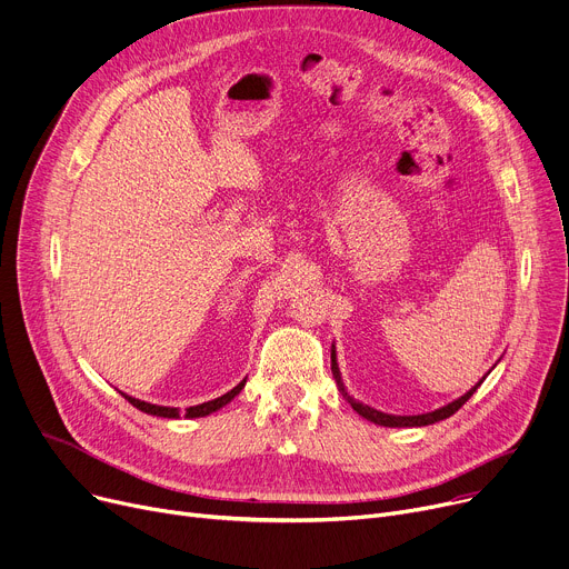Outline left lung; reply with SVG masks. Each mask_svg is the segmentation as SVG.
<instances>
[{
	"label": "left lung",
	"mask_w": 569,
	"mask_h": 569,
	"mask_svg": "<svg viewBox=\"0 0 569 569\" xmlns=\"http://www.w3.org/2000/svg\"><path fill=\"white\" fill-rule=\"evenodd\" d=\"M331 372H333V379H336V383H338V388H340L342 397L351 403V408L358 412V416H363L366 420H370V422H375V425H381V427H427V425H433V422L447 420V418H451L453 412H456L465 401H468V399L477 392V388L483 383V379H481V381H479L470 392H465L462 397H458L456 401H451V403H447V406H442V408H438V410L422 412V416H388V412L375 410V408H370V406H366V403L356 401L353 397H349V395L345 392V386H342V381H340V370H338L336 353H333V351H331Z\"/></svg>",
	"instance_id": "obj_1"
}]
</instances>
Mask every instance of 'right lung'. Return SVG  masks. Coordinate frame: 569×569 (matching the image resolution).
<instances>
[{
	"label": "right lung",
	"instance_id": "obj_1",
	"mask_svg": "<svg viewBox=\"0 0 569 569\" xmlns=\"http://www.w3.org/2000/svg\"><path fill=\"white\" fill-rule=\"evenodd\" d=\"M247 381V379H244ZM244 381H240L233 390H229L227 395H222V397H218V399H213V401H203V403H199V406H190V408H186V418H203V416H209V412H213V410H218V408H222L224 403H229L242 388H244ZM122 397L129 401V403H133L138 410H142V412H149V416H157V418H179V410L177 408H170V406H157V403H147V401H140V399H133V397H129V395H124L122 392Z\"/></svg>",
	"mask_w": 569,
	"mask_h": 569
}]
</instances>
